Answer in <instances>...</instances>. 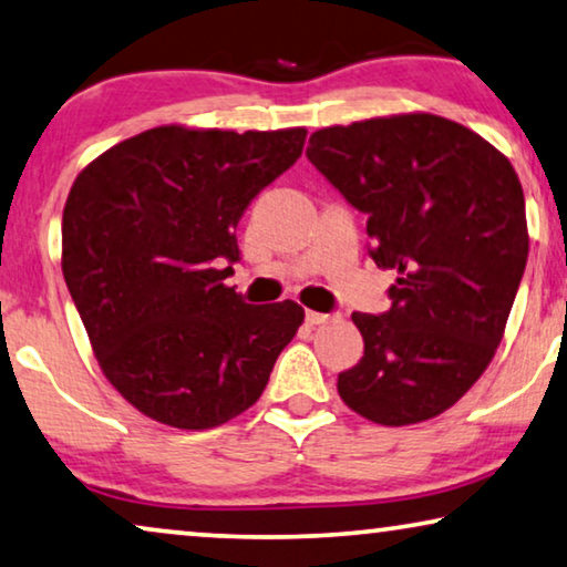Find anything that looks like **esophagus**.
<instances>
[{"label":"esophagus","mask_w":567,"mask_h":567,"mask_svg":"<svg viewBox=\"0 0 567 567\" xmlns=\"http://www.w3.org/2000/svg\"><path fill=\"white\" fill-rule=\"evenodd\" d=\"M306 320L310 326H318V323H326V320H331V316L328 312H316V310H308L306 312Z\"/></svg>","instance_id":"esophagus-1"}]
</instances>
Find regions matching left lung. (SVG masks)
Returning <instances> with one entry per match:
<instances>
[{
	"label": "left lung",
	"instance_id": "1",
	"mask_svg": "<svg viewBox=\"0 0 567 567\" xmlns=\"http://www.w3.org/2000/svg\"><path fill=\"white\" fill-rule=\"evenodd\" d=\"M306 155L367 214L390 310L353 312L364 357L338 394L379 425L441 415L484 374L527 265L525 193L499 150L435 114L328 126Z\"/></svg>",
	"mask_w": 567,
	"mask_h": 567
}]
</instances>
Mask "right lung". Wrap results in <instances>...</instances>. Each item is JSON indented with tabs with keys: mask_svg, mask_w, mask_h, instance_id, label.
I'll return each instance as SVG.
<instances>
[{
	"mask_svg": "<svg viewBox=\"0 0 567 567\" xmlns=\"http://www.w3.org/2000/svg\"><path fill=\"white\" fill-rule=\"evenodd\" d=\"M306 134L157 126L75 177L68 292L106 379L147 417L206 430L241 415L298 333V302L249 306L224 280L244 210L298 163Z\"/></svg>",
	"mask_w": 567,
	"mask_h": 567,
	"instance_id": "right-lung-1",
	"label": "right lung"
}]
</instances>
